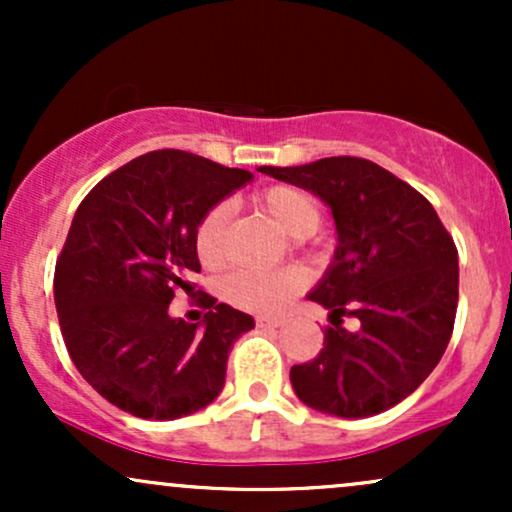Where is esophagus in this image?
<instances>
[{
	"mask_svg": "<svg viewBox=\"0 0 512 512\" xmlns=\"http://www.w3.org/2000/svg\"><path fill=\"white\" fill-rule=\"evenodd\" d=\"M284 322L279 320V317H257V327H272V330H276V327H281Z\"/></svg>",
	"mask_w": 512,
	"mask_h": 512,
	"instance_id": "obj_1",
	"label": "esophagus"
}]
</instances>
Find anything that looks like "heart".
Wrapping results in <instances>:
<instances>
[{
  "label": "heart",
  "instance_id": "1",
  "mask_svg": "<svg viewBox=\"0 0 512 512\" xmlns=\"http://www.w3.org/2000/svg\"><path fill=\"white\" fill-rule=\"evenodd\" d=\"M257 204L293 238H308L320 228V202L303 187L274 185L257 197ZM226 223V204H214L197 221L192 243H195V255L202 267L216 269L226 260ZM301 289L303 276L293 269H274V272L240 269V272L228 274L223 281L226 301L255 315H279Z\"/></svg>",
  "mask_w": 512,
  "mask_h": 512
}]
</instances>
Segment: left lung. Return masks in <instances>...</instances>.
<instances>
[{"mask_svg":"<svg viewBox=\"0 0 512 512\" xmlns=\"http://www.w3.org/2000/svg\"><path fill=\"white\" fill-rule=\"evenodd\" d=\"M260 173L291 182L330 204L339 245L310 301L334 327L313 361L291 368L301 402L344 419H363L409 397L448 349L460 267L455 240L431 202L378 163L320 158ZM344 314L362 330L341 327Z\"/></svg>","mask_w":512,"mask_h":512,"instance_id":"8db88e82","label":"left lung"}]
</instances>
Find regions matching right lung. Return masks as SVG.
<instances>
[{"label":"right lung","mask_w":512,"mask_h":512,"mask_svg":"<svg viewBox=\"0 0 512 512\" xmlns=\"http://www.w3.org/2000/svg\"><path fill=\"white\" fill-rule=\"evenodd\" d=\"M178 149L151 151L113 170L76 209L55 264V305L76 370L98 395L139 419H180L219 397L233 342L250 315L192 284L195 226L250 182ZM178 290L203 293V327L175 321Z\"/></svg>","instance_id":"1"}]
</instances>
